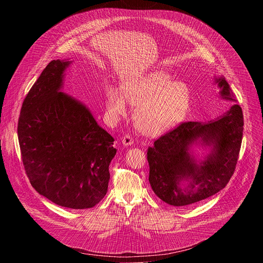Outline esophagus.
Wrapping results in <instances>:
<instances>
[{
  "instance_id": "obj_1",
  "label": "esophagus",
  "mask_w": 263,
  "mask_h": 263,
  "mask_svg": "<svg viewBox=\"0 0 263 263\" xmlns=\"http://www.w3.org/2000/svg\"><path fill=\"white\" fill-rule=\"evenodd\" d=\"M122 142L125 146H128V145H132L134 140L133 138L130 136V135H125L123 138H122Z\"/></svg>"
}]
</instances>
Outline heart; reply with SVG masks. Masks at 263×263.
<instances>
[{"mask_svg":"<svg viewBox=\"0 0 263 263\" xmlns=\"http://www.w3.org/2000/svg\"><path fill=\"white\" fill-rule=\"evenodd\" d=\"M123 92L110 87L106 92V109L111 120L127 112V100L137 105L135 122L140 132L148 136L166 133L187 115L192 96L182 82H175L164 70L138 74L123 83Z\"/></svg>","mask_w":263,"mask_h":263,"instance_id":"1","label":"heart"}]
</instances>
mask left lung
<instances>
[{
    "label": "left lung",
    "instance_id": "8db88e82",
    "mask_svg": "<svg viewBox=\"0 0 263 263\" xmlns=\"http://www.w3.org/2000/svg\"><path fill=\"white\" fill-rule=\"evenodd\" d=\"M223 100L235 96L223 77L214 78ZM243 131L242 110L234 104L219 118L187 122L159 137L147 148L148 181L155 195L168 205L180 207L205 200L227 185L237 163ZM208 149L203 160L192 151Z\"/></svg>",
    "mask_w": 263,
    "mask_h": 263
}]
</instances>
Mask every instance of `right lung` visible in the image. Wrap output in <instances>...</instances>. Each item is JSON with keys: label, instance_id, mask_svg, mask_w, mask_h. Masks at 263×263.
<instances>
[{"label": "right lung", "instance_id": "add662e5", "mask_svg": "<svg viewBox=\"0 0 263 263\" xmlns=\"http://www.w3.org/2000/svg\"><path fill=\"white\" fill-rule=\"evenodd\" d=\"M71 62L53 60L43 70L24 100L17 135L33 189L59 206L86 209L105 197L117 148L90 110L62 92Z\"/></svg>", "mask_w": 263, "mask_h": 263}]
</instances>
